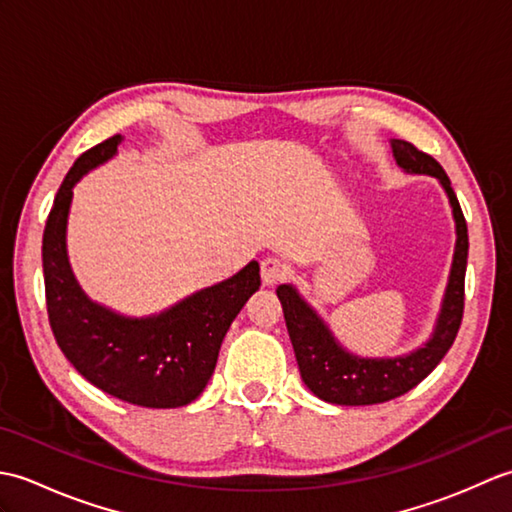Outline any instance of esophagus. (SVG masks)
I'll return each instance as SVG.
<instances>
[{
    "instance_id": "obj_1",
    "label": "esophagus",
    "mask_w": 512,
    "mask_h": 512,
    "mask_svg": "<svg viewBox=\"0 0 512 512\" xmlns=\"http://www.w3.org/2000/svg\"><path fill=\"white\" fill-rule=\"evenodd\" d=\"M288 275V266L277 257H266L262 262V281L264 286H275Z\"/></svg>"
}]
</instances>
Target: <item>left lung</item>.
Listing matches in <instances>:
<instances>
[{"label":"left lung","mask_w":512,"mask_h":512,"mask_svg":"<svg viewBox=\"0 0 512 512\" xmlns=\"http://www.w3.org/2000/svg\"><path fill=\"white\" fill-rule=\"evenodd\" d=\"M389 143L396 165L402 171L411 176L436 178L447 193L455 222V250L449 281L429 339L416 350L396 356H358L350 352L336 339L321 314L299 295L295 286L281 284L277 288L301 380L314 396L330 405H378V402L407 394L436 369L453 345L462 323L469 233H466L460 202L451 189L449 176L436 160L405 140L391 138Z\"/></svg>","instance_id":"left-lung-1"}]
</instances>
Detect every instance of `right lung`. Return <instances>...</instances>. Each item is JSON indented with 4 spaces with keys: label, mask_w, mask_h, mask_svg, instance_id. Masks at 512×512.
Wrapping results in <instances>:
<instances>
[{
    "label": "right lung",
    "mask_w": 512,
    "mask_h": 512,
    "mask_svg": "<svg viewBox=\"0 0 512 512\" xmlns=\"http://www.w3.org/2000/svg\"><path fill=\"white\" fill-rule=\"evenodd\" d=\"M121 140L116 134L79 156L54 198L41 246L48 319L65 358L94 387L129 405L176 409L211 380L228 328L262 286L259 264L253 259L233 277L147 317H127L85 295L68 257L72 191L118 154Z\"/></svg>",
    "instance_id": "1"
}]
</instances>
